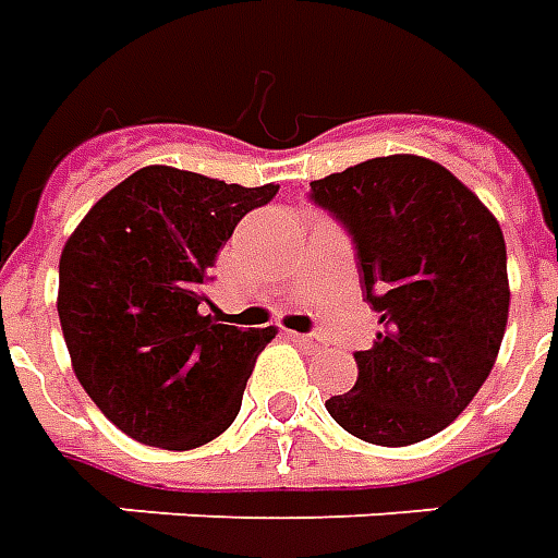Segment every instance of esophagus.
Here are the masks:
<instances>
[{
  "instance_id": "1",
  "label": "esophagus",
  "mask_w": 558,
  "mask_h": 558,
  "mask_svg": "<svg viewBox=\"0 0 558 558\" xmlns=\"http://www.w3.org/2000/svg\"><path fill=\"white\" fill-rule=\"evenodd\" d=\"M292 340L302 347V350L307 352H316L319 347H323V340H319V335H292Z\"/></svg>"
}]
</instances>
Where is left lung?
<instances>
[{
	"label": "left lung",
	"mask_w": 558,
	"mask_h": 558,
	"mask_svg": "<svg viewBox=\"0 0 558 558\" xmlns=\"http://www.w3.org/2000/svg\"><path fill=\"white\" fill-rule=\"evenodd\" d=\"M311 203L350 232L362 292L379 314L359 379L326 400L364 442L412 445L445 430L490 376L508 323L499 220L457 175L388 155L311 182Z\"/></svg>",
	"instance_id": "1"
}]
</instances>
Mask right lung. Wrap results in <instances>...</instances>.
<instances>
[{
	"label": "right lung",
	"mask_w": 558,
	"mask_h": 558,
	"mask_svg": "<svg viewBox=\"0 0 558 558\" xmlns=\"http://www.w3.org/2000/svg\"><path fill=\"white\" fill-rule=\"evenodd\" d=\"M278 184L242 187L143 167L80 220L59 259V323L80 386L131 439L170 451L230 427L256 355L278 328L203 316L235 223Z\"/></svg>",
	"instance_id": "1"
}]
</instances>
